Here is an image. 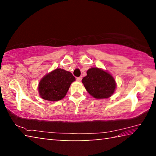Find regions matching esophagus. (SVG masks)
<instances>
[{
    "mask_svg": "<svg viewBox=\"0 0 156 156\" xmlns=\"http://www.w3.org/2000/svg\"><path fill=\"white\" fill-rule=\"evenodd\" d=\"M76 80H77L78 82H80L82 80V76H80V77H78L76 78Z\"/></svg>",
    "mask_w": 156,
    "mask_h": 156,
    "instance_id": "esophagus-1",
    "label": "esophagus"
}]
</instances>
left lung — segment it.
Listing matches in <instances>:
<instances>
[{
  "label": "left lung",
  "instance_id": "1",
  "mask_svg": "<svg viewBox=\"0 0 156 156\" xmlns=\"http://www.w3.org/2000/svg\"><path fill=\"white\" fill-rule=\"evenodd\" d=\"M82 83L88 93L96 99L109 98L116 88V83L113 76L107 71L98 67L89 69Z\"/></svg>",
  "mask_w": 156,
  "mask_h": 156
}]
</instances>
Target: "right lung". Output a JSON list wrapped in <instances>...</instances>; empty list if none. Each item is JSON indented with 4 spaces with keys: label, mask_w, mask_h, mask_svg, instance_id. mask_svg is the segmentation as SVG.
I'll use <instances>...</instances> for the list:
<instances>
[{
    "label": "right lung",
    "mask_w": 156,
    "mask_h": 156,
    "mask_svg": "<svg viewBox=\"0 0 156 156\" xmlns=\"http://www.w3.org/2000/svg\"><path fill=\"white\" fill-rule=\"evenodd\" d=\"M75 80L72 73L57 68L41 78L38 87L39 95L48 101H58L65 98L71 84Z\"/></svg>",
    "instance_id": "obj_1"
}]
</instances>
